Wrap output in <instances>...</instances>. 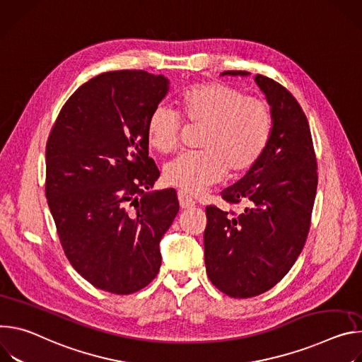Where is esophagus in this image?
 I'll return each mask as SVG.
<instances>
[{"instance_id":"obj_1","label":"esophagus","mask_w":362,"mask_h":362,"mask_svg":"<svg viewBox=\"0 0 362 362\" xmlns=\"http://www.w3.org/2000/svg\"><path fill=\"white\" fill-rule=\"evenodd\" d=\"M178 202H180L181 209H191L195 206L194 199L184 191H178Z\"/></svg>"}]
</instances>
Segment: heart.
I'll return each mask as SVG.
<instances>
[{
	"label": "heart",
	"instance_id": "heart-1",
	"mask_svg": "<svg viewBox=\"0 0 362 362\" xmlns=\"http://www.w3.org/2000/svg\"><path fill=\"white\" fill-rule=\"evenodd\" d=\"M187 122L203 125L198 136L202 149L180 153L165 165L167 184L189 194H198L230 175L242 174L257 164L273 131L269 105L256 96L226 83H199L181 96ZM181 135V119L167 106L152 109L146 122L151 148L173 152Z\"/></svg>",
	"mask_w": 362,
	"mask_h": 362
}]
</instances>
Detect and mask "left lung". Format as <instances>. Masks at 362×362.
I'll return each mask as SVG.
<instances>
[{"label": "left lung", "instance_id": "obj_1", "mask_svg": "<svg viewBox=\"0 0 362 362\" xmlns=\"http://www.w3.org/2000/svg\"><path fill=\"white\" fill-rule=\"evenodd\" d=\"M247 76L228 70L221 76ZM273 117L270 142L247 174L221 191L240 214L206 209V270L211 284L231 298L272 289L295 264L310 227L317 187L316 156L308 119L293 95L273 78L256 74Z\"/></svg>", "mask_w": 362, "mask_h": 362}]
</instances>
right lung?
<instances>
[{"mask_svg":"<svg viewBox=\"0 0 362 362\" xmlns=\"http://www.w3.org/2000/svg\"><path fill=\"white\" fill-rule=\"evenodd\" d=\"M144 70L102 73L62 107L46 145V197L66 257L95 288L129 295L160 267L180 203L148 156L146 122L170 89Z\"/></svg>","mask_w":362,"mask_h":362,"instance_id":"right-lung-1","label":"right lung"}]
</instances>
